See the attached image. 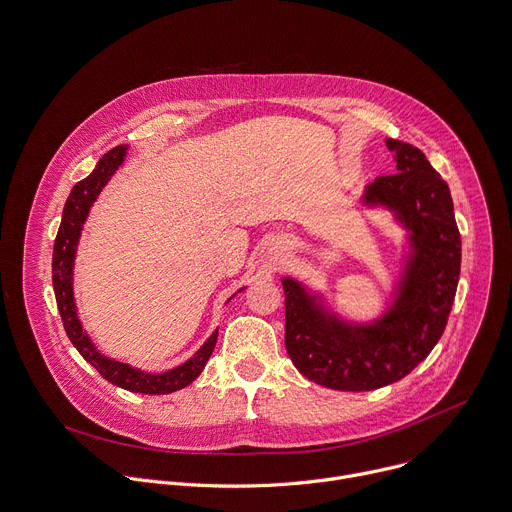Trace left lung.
Masks as SVG:
<instances>
[{"mask_svg": "<svg viewBox=\"0 0 512 512\" xmlns=\"http://www.w3.org/2000/svg\"><path fill=\"white\" fill-rule=\"evenodd\" d=\"M387 145L397 152V174L369 184L364 202L395 210L415 251L391 312L377 324L348 326L326 316L298 281L283 279L287 354L304 377L336 391H373L409 375L442 338L460 279L448 184L421 150L395 139Z\"/></svg>", "mask_w": 512, "mask_h": 512, "instance_id": "obj_1", "label": "left lung"}]
</instances>
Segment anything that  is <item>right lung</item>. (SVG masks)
<instances>
[{"label":"right lung","mask_w":512,"mask_h":512,"mask_svg":"<svg viewBox=\"0 0 512 512\" xmlns=\"http://www.w3.org/2000/svg\"><path fill=\"white\" fill-rule=\"evenodd\" d=\"M125 145H117V148L109 150L97 164V168L75 188L70 190L64 210H62V221L60 229L54 241V253H52V285H54V296H56V306L66 330V336L70 342L75 344V348L81 352V356L93 364V367L99 371L103 379L109 383L131 391V393H141V395H168L178 389L188 387L204 369V364L208 362L218 332H214L202 348L186 360L182 367H176L168 373L162 375H148L139 369L127 367L123 362L111 360L103 356L89 336L83 332V326L77 316L75 308V298H72V263H75V253H77V243L81 237V229L87 221V214L103 186L109 182L113 172L121 166L125 158Z\"/></svg>","instance_id":"add662e5"}]
</instances>
